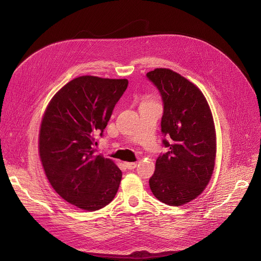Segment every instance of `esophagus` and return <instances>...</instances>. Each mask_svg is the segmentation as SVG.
I'll list each match as a JSON object with an SVG mask.
<instances>
[{
  "mask_svg": "<svg viewBox=\"0 0 261 261\" xmlns=\"http://www.w3.org/2000/svg\"><path fill=\"white\" fill-rule=\"evenodd\" d=\"M136 163L135 162H125V166L128 168V169H134L136 167Z\"/></svg>",
  "mask_w": 261,
  "mask_h": 261,
  "instance_id": "34e87169",
  "label": "esophagus"
}]
</instances>
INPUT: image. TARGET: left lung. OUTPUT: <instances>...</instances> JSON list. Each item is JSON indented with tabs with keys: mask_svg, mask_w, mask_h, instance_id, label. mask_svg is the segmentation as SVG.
Returning a JSON list of instances; mask_svg holds the SVG:
<instances>
[{
	"mask_svg": "<svg viewBox=\"0 0 261 261\" xmlns=\"http://www.w3.org/2000/svg\"><path fill=\"white\" fill-rule=\"evenodd\" d=\"M146 77L162 98V143L168 148L157 158L148 182L157 199L179 206L200 195L213 174L216 132L212 113L201 91L178 73L157 68Z\"/></svg>",
	"mask_w": 261,
	"mask_h": 261,
	"instance_id": "1",
	"label": "left lung"
}]
</instances>
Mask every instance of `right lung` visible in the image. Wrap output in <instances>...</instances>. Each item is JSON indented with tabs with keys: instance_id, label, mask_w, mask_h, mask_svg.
<instances>
[{
	"instance_id": "1",
	"label": "right lung",
	"mask_w": 261,
	"mask_h": 261,
	"mask_svg": "<svg viewBox=\"0 0 261 261\" xmlns=\"http://www.w3.org/2000/svg\"><path fill=\"white\" fill-rule=\"evenodd\" d=\"M127 87V80L81 76L65 85L45 110L39 134L45 174L63 199L82 210L104 207L120 187L122 171L95 156L93 146Z\"/></svg>"
}]
</instances>
